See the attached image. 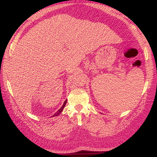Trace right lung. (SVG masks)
<instances>
[{"label": "right lung", "instance_id": "right-lung-1", "mask_svg": "<svg viewBox=\"0 0 157 157\" xmlns=\"http://www.w3.org/2000/svg\"><path fill=\"white\" fill-rule=\"evenodd\" d=\"M66 103H67V100H66V101L64 102V103H63V106H62L61 107V109H59V111H58L57 112H56V113H55V114L54 115H53V116L55 117V116H57V115H59V114H61V112H62V111H63V109H64V107H65V105H66Z\"/></svg>", "mask_w": 157, "mask_h": 157}]
</instances>
